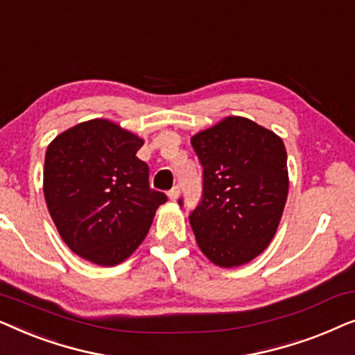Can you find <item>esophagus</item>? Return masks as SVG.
<instances>
[{
  "label": "esophagus",
  "mask_w": 355,
  "mask_h": 355,
  "mask_svg": "<svg viewBox=\"0 0 355 355\" xmlns=\"http://www.w3.org/2000/svg\"><path fill=\"white\" fill-rule=\"evenodd\" d=\"M179 192H181V191H179V186H174V187L171 189V191L168 192L169 200H171V202H176V200H178V197H179Z\"/></svg>",
  "instance_id": "1"
}]
</instances>
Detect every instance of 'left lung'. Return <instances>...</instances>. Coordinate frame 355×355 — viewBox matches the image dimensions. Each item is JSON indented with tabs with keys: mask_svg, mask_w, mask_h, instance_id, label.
Segmentation results:
<instances>
[{
	"mask_svg": "<svg viewBox=\"0 0 355 355\" xmlns=\"http://www.w3.org/2000/svg\"><path fill=\"white\" fill-rule=\"evenodd\" d=\"M191 144L203 166L202 202L189 216L197 244L221 268L249 263L270 245L283 216L289 191L283 140L227 116Z\"/></svg>",
	"mask_w": 355,
	"mask_h": 355,
	"instance_id": "left-lung-1",
	"label": "left lung"
}]
</instances>
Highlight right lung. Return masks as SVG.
<instances>
[{
  "label": "right lung",
  "mask_w": 355,
  "mask_h": 355,
  "mask_svg": "<svg viewBox=\"0 0 355 355\" xmlns=\"http://www.w3.org/2000/svg\"><path fill=\"white\" fill-rule=\"evenodd\" d=\"M144 139L108 119H90L53 139L43 193L61 239L92 263L114 266L142 244L166 202L135 157Z\"/></svg>",
  "instance_id": "obj_1"
}]
</instances>
